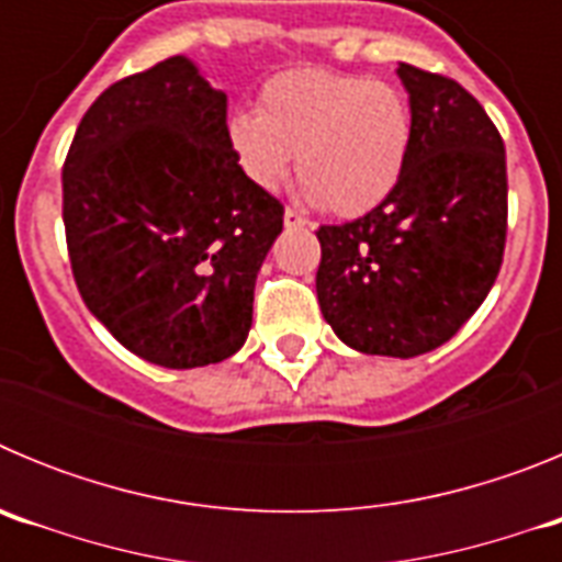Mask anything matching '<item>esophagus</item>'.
<instances>
[{
	"mask_svg": "<svg viewBox=\"0 0 562 562\" xmlns=\"http://www.w3.org/2000/svg\"><path fill=\"white\" fill-rule=\"evenodd\" d=\"M306 225H310V222H306L301 213L292 211V207H286V211H284V227H286V231H295V227H306Z\"/></svg>",
	"mask_w": 562,
	"mask_h": 562,
	"instance_id": "1",
	"label": "esophagus"
}]
</instances>
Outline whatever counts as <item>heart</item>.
I'll return each instance as SVG.
<instances>
[{"instance_id": "obj_1", "label": "heart", "mask_w": 562, "mask_h": 562, "mask_svg": "<svg viewBox=\"0 0 562 562\" xmlns=\"http://www.w3.org/2000/svg\"><path fill=\"white\" fill-rule=\"evenodd\" d=\"M238 168L261 191L292 171L310 202L337 216H362L400 186L414 146V114L394 83L331 69H286L258 92V112L227 121Z\"/></svg>"}]
</instances>
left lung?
I'll list each match as a JSON object with an SVG mask.
<instances>
[{"label":"left lung","mask_w":562,"mask_h":562,"mask_svg":"<svg viewBox=\"0 0 562 562\" xmlns=\"http://www.w3.org/2000/svg\"><path fill=\"white\" fill-rule=\"evenodd\" d=\"M414 146L389 200L349 225L317 231L315 290L326 324L362 355H425L484 304L506 241V154L464 87L396 67Z\"/></svg>","instance_id":"8db88e82"}]
</instances>
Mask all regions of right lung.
<instances>
[{
  "instance_id": "obj_1",
  "label": "right lung",
  "mask_w": 562,
  "mask_h": 562,
  "mask_svg": "<svg viewBox=\"0 0 562 562\" xmlns=\"http://www.w3.org/2000/svg\"><path fill=\"white\" fill-rule=\"evenodd\" d=\"M64 227L78 292L114 340L162 369H200L245 346L284 207L238 168L225 92L173 56L83 114Z\"/></svg>"
}]
</instances>
